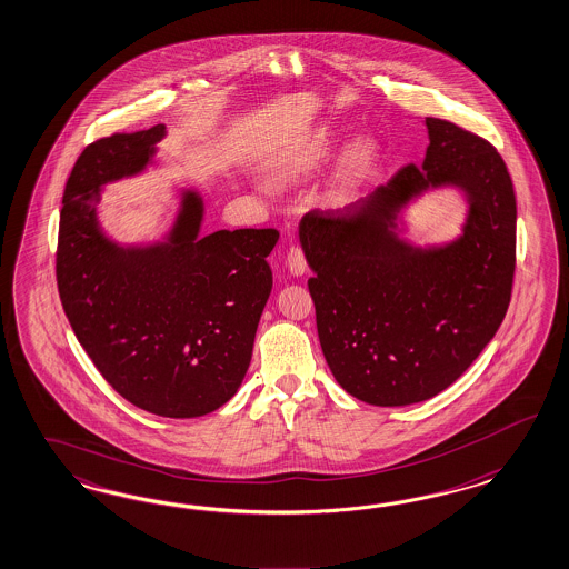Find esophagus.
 Here are the masks:
<instances>
[{
  "label": "esophagus",
  "instance_id": "34e87169",
  "mask_svg": "<svg viewBox=\"0 0 569 569\" xmlns=\"http://www.w3.org/2000/svg\"><path fill=\"white\" fill-rule=\"evenodd\" d=\"M287 266L292 277H303L308 272V261L301 251V247H291L287 253Z\"/></svg>",
  "mask_w": 569,
  "mask_h": 569
}]
</instances>
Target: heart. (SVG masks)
Masks as SVG:
<instances>
[{"label":"heart","instance_id":"1","mask_svg":"<svg viewBox=\"0 0 569 569\" xmlns=\"http://www.w3.org/2000/svg\"><path fill=\"white\" fill-rule=\"evenodd\" d=\"M341 147V130L320 124L303 132L291 146L284 147L272 163V180L277 184H295L320 172ZM378 162V143L370 134H361L345 149L335 174L339 191L356 189Z\"/></svg>","mask_w":569,"mask_h":569}]
</instances>
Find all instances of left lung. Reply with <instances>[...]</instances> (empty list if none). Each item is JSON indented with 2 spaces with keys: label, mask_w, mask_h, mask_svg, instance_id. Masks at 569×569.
<instances>
[{
  "label": "left lung",
  "mask_w": 569,
  "mask_h": 569,
  "mask_svg": "<svg viewBox=\"0 0 569 569\" xmlns=\"http://www.w3.org/2000/svg\"><path fill=\"white\" fill-rule=\"evenodd\" d=\"M422 166L337 211H308L299 243L326 363L363 403L403 407L451 387L480 356L511 299L516 196L503 158L453 122L426 118ZM435 190L467 201L460 234L411 244L405 213Z\"/></svg>",
  "instance_id": "left-lung-1"
}]
</instances>
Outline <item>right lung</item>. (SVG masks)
Listing matches in <instances>:
<instances>
[{
	"mask_svg": "<svg viewBox=\"0 0 569 569\" xmlns=\"http://www.w3.org/2000/svg\"><path fill=\"white\" fill-rule=\"evenodd\" d=\"M166 127L87 147L66 182L58 291L66 318L101 376L132 406L199 418L234 397L251 363L272 291L274 228L201 234L206 203L179 189L172 224L151 243L120 244L103 230V187L158 166Z\"/></svg>",
	"mask_w": 569,
	"mask_h": 569,
	"instance_id": "right-lung-1",
	"label": "right lung"
}]
</instances>
